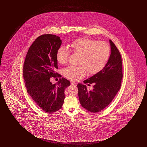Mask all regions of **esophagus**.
<instances>
[{
  "label": "esophagus",
  "mask_w": 147,
  "mask_h": 147,
  "mask_svg": "<svg viewBox=\"0 0 147 147\" xmlns=\"http://www.w3.org/2000/svg\"><path fill=\"white\" fill-rule=\"evenodd\" d=\"M71 85H72V86H77V83H76V82H71Z\"/></svg>",
  "instance_id": "obj_1"
}]
</instances>
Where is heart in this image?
I'll return each mask as SVG.
<instances>
[{"mask_svg":"<svg viewBox=\"0 0 147 147\" xmlns=\"http://www.w3.org/2000/svg\"><path fill=\"white\" fill-rule=\"evenodd\" d=\"M68 48L80 55L78 61L79 66H69L64 70L66 77L74 81L81 79L86 76V71L90 75H94L101 71L109 57V45L105 42H98L87 38L74 41ZM69 50L66 47H60L56 52V60L61 65L67 63Z\"/></svg>","mask_w":147,"mask_h":147,"instance_id":"1","label":"heart"}]
</instances>
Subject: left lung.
Instances as JSON below:
<instances>
[{
  "instance_id": "1",
  "label": "left lung",
  "mask_w": 147,
  "mask_h": 147,
  "mask_svg": "<svg viewBox=\"0 0 147 147\" xmlns=\"http://www.w3.org/2000/svg\"><path fill=\"white\" fill-rule=\"evenodd\" d=\"M111 54L104 68L99 72L84 81L93 84L88 91L86 85L78 83V96L80 104L91 112H99L112 102L120 89L123 78L122 58L115 44L109 40Z\"/></svg>"
}]
</instances>
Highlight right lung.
I'll return each instance as SVG.
<instances>
[{"label":"right lung","instance_id":"1","mask_svg":"<svg viewBox=\"0 0 147 147\" xmlns=\"http://www.w3.org/2000/svg\"><path fill=\"white\" fill-rule=\"evenodd\" d=\"M61 45L56 35H41L30 47L23 66V77L27 93L35 103L45 112H56L62 107L65 89L70 85L64 78L53 84L51 77H61L55 70L58 68L56 54Z\"/></svg>","mask_w":147,"mask_h":147}]
</instances>
